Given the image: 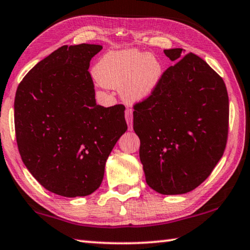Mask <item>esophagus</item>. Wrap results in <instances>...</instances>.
Returning <instances> with one entry per match:
<instances>
[{
  "mask_svg": "<svg viewBox=\"0 0 250 250\" xmlns=\"http://www.w3.org/2000/svg\"><path fill=\"white\" fill-rule=\"evenodd\" d=\"M125 120L128 125V129H133V110L132 109H126L125 110Z\"/></svg>",
  "mask_w": 250,
  "mask_h": 250,
  "instance_id": "obj_1",
  "label": "esophagus"
}]
</instances>
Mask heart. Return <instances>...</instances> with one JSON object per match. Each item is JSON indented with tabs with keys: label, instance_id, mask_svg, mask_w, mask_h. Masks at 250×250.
Returning <instances> with one entry per match:
<instances>
[{
	"label": "heart",
	"instance_id": "heart-1",
	"mask_svg": "<svg viewBox=\"0 0 250 250\" xmlns=\"http://www.w3.org/2000/svg\"><path fill=\"white\" fill-rule=\"evenodd\" d=\"M100 84L120 89L127 103H140L153 95L163 75L156 56L134 48L112 51L101 57L94 69Z\"/></svg>",
	"mask_w": 250,
	"mask_h": 250
}]
</instances>
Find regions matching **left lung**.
<instances>
[{"label":"left lung","instance_id":"1","mask_svg":"<svg viewBox=\"0 0 250 250\" xmlns=\"http://www.w3.org/2000/svg\"><path fill=\"white\" fill-rule=\"evenodd\" d=\"M174 66L156 91L134 106L133 127L147 185L163 195L195 189L222 158L228 134L226 86L205 61L183 48L164 50Z\"/></svg>","mask_w":250,"mask_h":250}]
</instances>
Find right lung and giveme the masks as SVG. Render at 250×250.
I'll return each instance as SVG.
<instances>
[{
    "label": "right lung",
    "instance_id": "right-lung-1",
    "mask_svg": "<svg viewBox=\"0 0 250 250\" xmlns=\"http://www.w3.org/2000/svg\"><path fill=\"white\" fill-rule=\"evenodd\" d=\"M101 45H64L33 67L14 101L16 142L24 165L64 197L94 193L105 164L127 130L123 105H97L91 74Z\"/></svg>",
    "mask_w": 250,
    "mask_h": 250
}]
</instances>
